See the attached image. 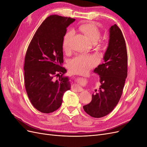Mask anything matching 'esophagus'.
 <instances>
[{"instance_id":"esophagus-1","label":"esophagus","mask_w":147,"mask_h":147,"mask_svg":"<svg viewBox=\"0 0 147 147\" xmlns=\"http://www.w3.org/2000/svg\"><path fill=\"white\" fill-rule=\"evenodd\" d=\"M72 89L74 90V91H77V92H81L83 91V89L80 87L78 85H77V84H76V85H75Z\"/></svg>"}]
</instances>
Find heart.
I'll return each mask as SVG.
<instances>
[{
    "mask_svg": "<svg viewBox=\"0 0 147 147\" xmlns=\"http://www.w3.org/2000/svg\"><path fill=\"white\" fill-rule=\"evenodd\" d=\"M79 29L93 43H96L101 36V33L97 26L92 23H87L80 26ZM74 32L70 30L66 32L63 39V48L68 50ZM99 62V57L96 55H80L71 60L69 67L72 72L83 74L88 72Z\"/></svg>",
    "mask_w": 147,
    "mask_h": 147,
    "instance_id": "heart-1",
    "label": "heart"
}]
</instances>
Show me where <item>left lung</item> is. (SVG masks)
<instances>
[{
  "instance_id": "8db88e82",
  "label": "left lung",
  "mask_w": 147,
  "mask_h": 147,
  "mask_svg": "<svg viewBox=\"0 0 147 147\" xmlns=\"http://www.w3.org/2000/svg\"><path fill=\"white\" fill-rule=\"evenodd\" d=\"M103 59L104 63L94 70L100 77L99 90L92 94L90 103L83 107L85 112L94 118L106 116L117 106L127 77L126 43L121 30L115 24L109 29V45Z\"/></svg>"
}]
</instances>
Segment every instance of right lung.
<instances>
[{
  "label": "right lung",
  "mask_w": 147,
  "mask_h": 147,
  "mask_svg": "<svg viewBox=\"0 0 147 147\" xmlns=\"http://www.w3.org/2000/svg\"><path fill=\"white\" fill-rule=\"evenodd\" d=\"M75 21L70 18L51 15L35 33L26 51L24 84L32 105L44 113L58 109L64 92L70 90L65 76L63 43L67 28ZM55 77H58L56 79Z\"/></svg>",
  "instance_id": "add662e5"
}]
</instances>
